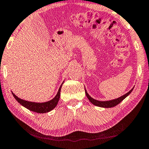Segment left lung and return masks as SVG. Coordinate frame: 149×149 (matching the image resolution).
Wrapping results in <instances>:
<instances>
[{
    "label": "left lung",
    "instance_id": "8db88e82",
    "mask_svg": "<svg viewBox=\"0 0 149 149\" xmlns=\"http://www.w3.org/2000/svg\"><path fill=\"white\" fill-rule=\"evenodd\" d=\"M133 89H132L131 90L129 91V92L125 93V95H122V96L119 97V98H117V99H115V100H109V101H98V100H96L92 98V97H91L90 95H89L88 93H87L86 89H85V94H86L87 98L89 99V100L93 104L97 106V107H100L111 108V107H115V106L119 104L121 102V101H123V100L125 99L128 95H130V93L132 92V90H133Z\"/></svg>",
    "mask_w": 149,
    "mask_h": 149
}]
</instances>
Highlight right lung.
Returning <instances> with one entry per match:
<instances>
[{"mask_svg": "<svg viewBox=\"0 0 149 149\" xmlns=\"http://www.w3.org/2000/svg\"><path fill=\"white\" fill-rule=\"evenodd\" d=\"M61 87H62V85H61L60 89H59V90L58 91V93H57L56 96H55L52 100H51L48 102H46L38 103L33 102H28L24 100L19 98V97L16 96L13 93H12V94H13L14 97H15V100L21 104L23 107H26V109L30 110V111L36 112V113H45L52 111V110L56 107L57 104H58L59 99H60V97Z\"/></svg>", "mask_w": 149, "mask_h": 149, "instance_id": "right-lung-1", "label": "right lung"}]
</instances>
